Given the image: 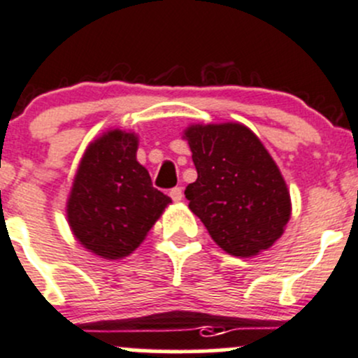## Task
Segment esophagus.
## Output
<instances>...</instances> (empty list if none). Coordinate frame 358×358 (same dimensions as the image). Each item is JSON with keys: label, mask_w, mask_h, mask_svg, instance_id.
Masks as SVG:
<instances>
[{"label": "esophagus", "mask_w": 358, "mask_h": 358, "mask_svg": "<svg viewBox=\"0 0 358 358\" xmlns=\"http://www.w3.org/2000/svg\"><path fill=\"white\" fill-rule=\"evenodd\" d=\"M169 197H171L175 202H180L183 199V190L180 187H175V189L169 190Z\"/></svg>", "instance_id": "esophagus-1"}]
</instances>
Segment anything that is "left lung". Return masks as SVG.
I'll return each mask as SVG.
<instances>
[{"mask_svg":"<svg viewBox=\"0 0 358 358\" xmlns=\"http://www.w3.org/2000/svg\"><path fill=\"white\" fill-rule=\"evenodd\" d=\"M197 180L185 197L216 244L232 256H255L284 234L291 197L275 161L239 122L185 129Z\"/></svg>","mask_w":358,"mask_h":358,"instance_id":"1","label":"left lung"}]
</instances>
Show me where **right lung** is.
<instances>
[{
  "mask_svg": "<svg viewBox=\"0 0 358 358\" xmlns=\"http://www.w3.org/2000/svg\"><path fill=\"white\" fill-rule=\"evenodd\" d=\"M135 133L110 129L92 142L79 162L67 220L76 239L106 259L135 251L171 202L154 189L136 161Z\"/></svg>",
  "mask_w": 358,
  "mask_h": 358,
  "instance_id": "1",
  "label": "right lung"
}]
</instances>
